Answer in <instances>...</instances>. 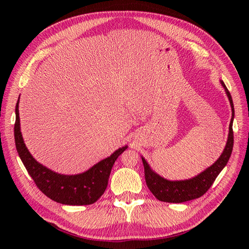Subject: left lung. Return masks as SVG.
<instances>
[{"instance_id": "8db88e82", "label": "left lung", "mask_w": 249, "mask_h": 249, "mask_svg": "<svg viewBox=\"0 0 249 249\" xmlns=\"http://www.w3.org/2000/svg\"><path fill=\"white\" fill-rule=\"evenodd\" d=\"M220 84L223 87L225 93H227L229 101L231 107V118L229 127V136L227 140V144L223 149L220 157L211 165L210 167L198 173L191 178L188 179H180V180H170L164 178L160 175L155 172L144 158L141 157L143 166H144V177L145 182L155 197L161 201L165 202H185L188 200H192L202 196L212 186L214 180L221 172V170L228 164L230 157L231 155V150L233 146V134H232V122L235 117V110H233V104L231 100V95L228 90L227 86L220 80Z\"/></svg>"}]
</instances>
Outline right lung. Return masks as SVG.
I'll use <instances>...</instances> for the list:
<instances>
[{"instance_id":"obj_1","label":"right lung","mask_w":249,"mask_h":249,"mask_svg":"<svg viewBox=\"0 0 249 249\" xmlns=\"http://www.w3.org/2000/svg\"><path fill=\"white\" fill-rule=\"evenodd\" d=\"M18 103L19 97L16 107L14 139L20 160L36 186L49 198L62 205L86 206L95 202L106 190L113 164L118 156L127 148V145L116 149L106 159L78 175H61L55 172L37 162L27 148L20 132Z\"/></svg>"}]
</instances>
